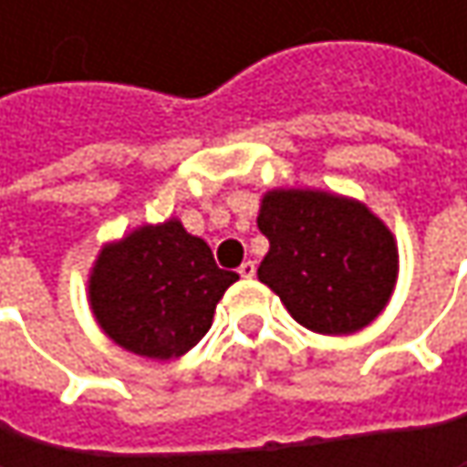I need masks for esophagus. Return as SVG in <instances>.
Returning a JSON list of instances; mask_svg holds the SVG:
<instances>
[{"mask_svg": "<svg viewBox=\"0 0 467 467\" xmlns=\"http://www.w3.org/2000/svg\"><path fill=\"white\" fill-rule=\"evenodd\" d=\"M237 273H240V278H254V275H256V265L248 259V262H243V265L237 267Z\"/></svg>", "mask_w": 467, "mask_h": 467, "instance_id": "esophagus-1", "label": "esophagus"}]
</instances>
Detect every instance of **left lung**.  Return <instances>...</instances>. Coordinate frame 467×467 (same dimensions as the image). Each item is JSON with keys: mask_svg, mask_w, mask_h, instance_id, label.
Listing matches in <instances>:
<instances>
[{"mask_svg": "<svg viewBox=\"0 0 467 467\" xmlns=\"http://www.w3.org/2000/svg\"><path fill=\"white\" fill-rule=\"evenodd\" d=\"M256 224L270 240L256 275L297 325L351 335L387 308L400 270L398 240L365 202L322 189H270Z\"/></svg>", "mask_w": 467, "mask_h": 467, "instance_id": "left-lung-1", "label": "left lung"}]
</instances>
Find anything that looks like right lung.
<instances>
[{
	"label": "right lung",
	"instance_id": "add662e5",
	"mask_svg": "<svg viewBox=\"0 0 467 467\" xmlns=\"http://www.w3.org/2000/svg\"><path fill=\"white\" fill-rule=\"evenodd\" d=\"M237 273L222 270L211 245L181 219L142 224L99 248L88 273V306L124 351L175 359L211 329Z\"/></svg>",
	"mask_w": 467,
	"mask_h": 467
}]
</instances>
